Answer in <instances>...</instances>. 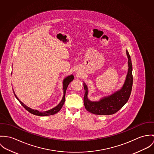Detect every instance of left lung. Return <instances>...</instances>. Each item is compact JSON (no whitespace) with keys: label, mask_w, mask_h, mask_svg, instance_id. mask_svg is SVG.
<instances>
[{"label":"left lung","mask_w":154,"mask_h":154,"mask_svg":"<svg viewBox=\"0 0 154 154\" xmlns=\"http://www.w3.org/2000/svg\"><path fill=\"white\" fill-rule=\"evenodd\" d=\"M126 55L128 58V71L124 85L122 88L107 97H103L99 101L91 102L88 97L87 87L84 83L85 96L84 104L85 109L89 112L99 115H109L116 113L118 110L126 103L131 94L133 75H132V64L131 56L126 50Z\"/></svg>","instance_id":"obj_1"}]
</instances>
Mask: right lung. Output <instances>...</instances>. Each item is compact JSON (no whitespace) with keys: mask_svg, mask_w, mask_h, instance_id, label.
<instances>
[{"mask_svg":"<svg viewBox=\"0 0 154 154\" xmlns=\"http://www.w3.org/2000/svg\"><path fill=\"white\" fill-rule=\"evenodd\" d=\"M74 75H70L68 77H66L64 80H63V91H64V96H63V99L61 100V102L57 106H55V107H54L53 109H50L49 110H47V111H45V112H39L38 110H34V109H31L30 107L26 106L18 98H17V95L15 94L14 90H13V91H14V93L15 94V96L16 97V98L17 99V100L19 102V103L21 104V105L26 110H28L29 113L34 115H36V116H50V115H54L57 113H58L60 110L62 108L64 103L65 102V96H66V90H67V87L69 85V84L70 82H71L73 80H74Z\"/></svg>","mask_w":154,"mask_h":154,"instance_id":"right-lung-1","label":"right lung"}]
</instances>
